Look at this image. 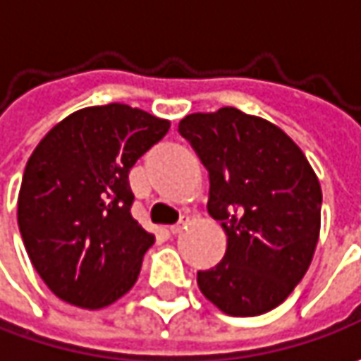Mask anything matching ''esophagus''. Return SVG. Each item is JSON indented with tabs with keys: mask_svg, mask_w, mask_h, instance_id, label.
<instances>
[{
	"mask_svg": "<svg viewBox=\"0 0 361 361\" xmlns=\"http://www.w3.org/2000/svg\"><path fill=\"white\" fill-rule=\"evenodd\" d=\"M188 223H190V219H188V216H180V221H178L176 225H171V227H169V231H171L173 235H178V233H183V231L187 229Z\"/></svg>",
	"mask_w": 361,
	"mask_h": 361,
	"instance_id": "obj_1",
	"label": "esophagus"
}]
</instances>
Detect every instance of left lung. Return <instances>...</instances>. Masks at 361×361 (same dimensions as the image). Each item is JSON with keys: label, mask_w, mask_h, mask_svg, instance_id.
Instances as JSON below:
<instances>
[{"label": "left lung", "mask_w": 361, "mask_h": 361, "mask_svg": "<svg viewBox=\"0 0 361 361\" xmlns=\"http://www.w3.org/2000/svg\"><path fill=\"white\" fill-rule=\"evenodd\" d=\"M209 171V215L227 233V251L199 271L202 295L227 315L271 312L312 263L322 225V187L305 154L279 126L237 108L178 122Z\"/></svg>", "instance_id": "1"}]
</instances>
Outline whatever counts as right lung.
<instances>
[{"instance_id": "obj_1", "label": "right lung", "mask_w": 361, "mask_h": 361, "mask_svg": "<svg viewBox=\"0 0 361 361\" xmlns=\"http://www.w3.org/2000/svg\"><path fill=\"white\" fill-rule=\"evenodd\" d=\"M171 122L126 104L58 122L25 164L18 225L35 271L63 301L100 310L136 283L154 235L132 216L128 173Z\"/></svg>"}]
</instances>
